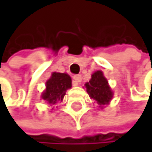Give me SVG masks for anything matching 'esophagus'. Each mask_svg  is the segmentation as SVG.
I'll use <instances>...</instances> for the list:
<instances>
[{"instance_id":"esophagus-1","label":"esophagus","mask_w":152,"mask_h":152,"mask_svg":"<svg viewBox=\"0 0 152 152\" xmlns=\"http://www.w3.org/2000/svg\"><path fill=\"white\" fill-rule=\"evenodd\" d=\"M73 80H74V86H78L82 81V76L81 75H74L73 76Z\"/></svg>"}]
</instances>
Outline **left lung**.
I'll list each match as a JSON object with an SVG mask.
<instances>
[{"label": "left lung", "mask_w": 152, "mask_h": 152, "mask_svg": "<svg viewBox=\"0 0 152 152\" xmlns=\"http://www.w3.org/2000/svg\"><path fill=\"white\" fill-rule=\"evenodd\" d=\"M85 86L89 97L97 102L99 107L103 108V106L107 104L113 97V92L108 86V82L101 70L95 71L91 75L89 82L85 84Z\"/></svg>", "instance_id": "8db88e82"}]
</instances>
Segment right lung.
I'll return each instance as SVG.
<instances>
[{
    "label": "right lung",
    "mask_w": 152,
    "mask_h": 152,
    "mask_svg": "<svg viewBox=\"0 0 152 152\" xmlns=\"http://www.w3.org/2000/svg\"><path fill=\"white\" fill-rule=\"evenodd\" d=\"M71 78L66 73L53 72L45 83V90L42 93V99L48 104L62 102L68 88H71Z\"/></svg>",
    "instance_id": "add662e5"
}]
</instances>
